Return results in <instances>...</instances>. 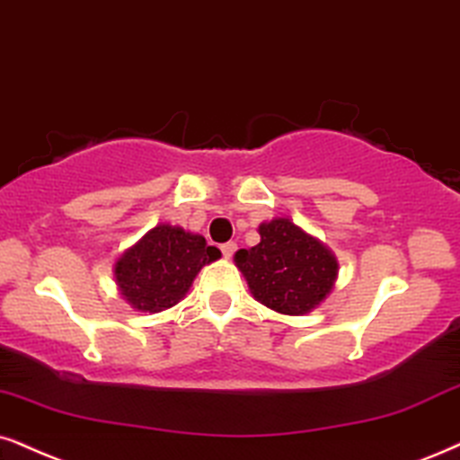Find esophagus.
Returning a JSON list of instances; mask_svg holds the SVG:
<instances>
[{
    "label": "esophagus",
    "mask_w": 460,
    "mask_h": 460,
    "mask_svg": "<svg viewBox=\"0 0 460 460\" xmlns=\"http://www.w3.org/2000/svg\"><path fill=\"white\" fill-rule=\"evenodd\" d=\"M235 248H237L235 242H226V243H223V246H220V252H223L225 259H231V257H234Z\"/></svg>",
    "instance_id": "34e87169"
}]
</instances>
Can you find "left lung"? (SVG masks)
<instances>
[{
	"label": "left lung",
	"mask_w": 460,
	"mask_h": 460,
	"mask_svg": "<svg viewBox=\"0 0 460 460\" xmlns=\"http://www.w3.org/2000/svg\"><path fill=\"white\" fill-rule=\"evenodd\" d=\"M261 242L235 252L252 297L278 314L304 316L333 290L340 263L333 250L290 218L259 225Z\"/></svg>",
	"instance_id": "1"
}]
</instances>
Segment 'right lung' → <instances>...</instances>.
I'll list each match as a JSON object with an SVG mask.
<instances>
[{
    "label": "right lung",
    "instance_id": "add662e5",
    "mask_svg": "<svg viewBox=\"0 0 460 460\" xmlns=\"http://www.w3.org/2000/svg\"><path fill=\"white\" fill-rule=\"evenodd\" d=\"M217 259L220 250L203 235L159 223L116 259L114 280L133 310L156 314L187 297L201 267Z\"/></svg>",
    "mask_w": 460,
    "mask_h": 460
}]
</instances>
